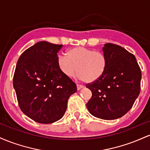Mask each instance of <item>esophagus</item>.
I'll return each instance as SVG.
<instances>
[{
    "instance_id": "34e87169",
    "label": "esophagus",
    "mask_w": 150,
    "mask_h": 150,
    "mask_svg": "<svg viewBox=\"0 0 150 150\" xmlns=\"http://www.w3.org/2000/svg\"><path fill=\"white\" fill-rule=\"evenodd\" d=\"M82 87H84V86L82 85H80V84H77V90H79V89H80L81 88H82Z\"/></svg>"
}]
</instances>
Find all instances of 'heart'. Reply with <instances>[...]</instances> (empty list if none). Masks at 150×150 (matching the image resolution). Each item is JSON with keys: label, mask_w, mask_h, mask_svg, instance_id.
Here are the masks:
<instances>
[{"label": "heart", "mask_w": 150, "mask_h": 150, "mask_svg": "<svg viewBox=\"0 0 150 150\" xmlns=\"http://www.w3.org/2000/svg\"><path fill=\"white\" fill-rule=\"evenodd\" d=\"M66 56L58 58V65L65 76L77 77L85 82H92L102 76L107 67V59L102 52L77 46L68 50Z\"/></svg>", "instance_id": "heart-1"}]
</instances>
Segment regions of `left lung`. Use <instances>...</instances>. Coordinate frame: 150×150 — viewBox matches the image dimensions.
<instances>
[{
  "label": "left lung",
  "instance_id": "obj_1",
  "mask_svg": "<svg viewBox=\"0 0 150 150\" xmlns=\"http://www.w3.org/2000/svg\"><path fill=\"white\" fill-rule=\"evenodd\" d=\"M102 50L107 67L100 78L86 85L92 94L87 108L97 118L113 120L133 106L140 92L142 73L135 56L124 48L107 43Z\"/></svg>",
  "mask_w": 150,
  "mask_h": 150
}]
</instances>
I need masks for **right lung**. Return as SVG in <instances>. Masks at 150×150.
I'll use <instances>...</instances> for the list:
<instances>
[{
  "mask_svg": "<svg viewBox=\"0 0 150 150\" xmlns=\"http://www.w3.org/2000/svg\"><path fill=\"white\" fill-rule=\"evenodd\" d=\"M63 45L39 42L19 58L13 87L21 111L39 123H52L65 114L76 84L65 76L58 65V53Z\"/></svg>",
  "mask_w": 150,
  "mask_h": 150,
  "instance_id": "add662e5",
  "label": "right lung"
}]
</instances>
